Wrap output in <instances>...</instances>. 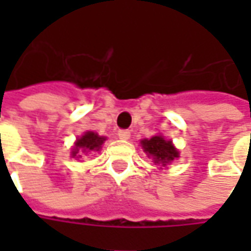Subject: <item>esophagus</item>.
Here are the masks:
<instances>
[{
    "label": "esophagus",
    "mask_w": 251,
    "mask_h": 251,
    "mask_svg": "<svg viewBox=\"0 0 251 251\" xmlns=\"http://www.w3.org/2000/svg\"><path fill=\"white\" fill-rule=\"evenodd\" d=\"M118 137L121 140H129L130 138V131L126 130V129H121V130H118Z\"/></svg>",
    "instance_id": "esophagus-1"
}]
</instances>
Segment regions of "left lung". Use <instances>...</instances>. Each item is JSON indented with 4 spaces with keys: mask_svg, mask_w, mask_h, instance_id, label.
<instances>
[{
    "mask_svg": "<svg viewBox=\"0 0 251 251\" xmlns=\"http://www.w3.org/2000/svg\"><path fill=\"white\" fill-rule=\"evenodd\" d=\"M141 145L144 152L148 153L156 164H168L174 158L179 157V152L176 151L171 141H165L161 136H154L151 140H142Z\"/></svg>",
    "mask_w": 251,
    "mask_h": 251,
    "instance_id": "1",
    "label": "left lung"
}]
</instances>
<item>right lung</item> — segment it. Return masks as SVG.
I'll list each match as a JSON object with an SVG mask.
<instances>
[{"label":"right lung","mask_w":251,"mask_h":251,"mask_svg":"<svg viewBox=\"0 0 251 251\" xmlns=\"http://www.w3.org/2000/svg\"><path fill=\"white\" fill-rule=\"evenodd\" d=\"M106 140L104 137H99L93 131H87L82 138H79L75 144V148L72 151V157H82L80 154H77L79 151L80 152H90V151H99L100 145L103 144Z\"/></svg>","instance_id":"obj_1"}]
</instances>
